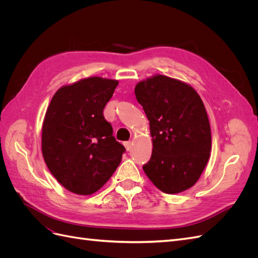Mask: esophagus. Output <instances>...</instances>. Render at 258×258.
Instances as JSON below:
<instances>
[{
	"label": "esophagus",
	"instance_id": "1",
	"mask_svg": "<svg viewBox=\"0 0 258 258\" xmlns=\"http://www.w3.org/2000/svg\"><path fill=\"white\" fill-rule=\"evenodd\" d=\"M123 145H124V147H126V150H127V151H130V150H131V142H130V141H128V142H124V143H123Z\"/></svg>",
	"mask_w": 258,
	"mask_h": 258
}]
</instances>
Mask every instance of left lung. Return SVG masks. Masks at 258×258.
Here are the masks:
<instances>
[{
  "mask_svg": "<svg viewBox=\"0 0 258 258\" xmlns=\"http://www.w3.org/2000/svg\"><path fill=\"white\" fill-rule=\"evenodd\" d=\"M138 102L150 120L152 157L143 166L158 189L177 194L190 188L205 170L211 152L206 107L191 86L165 75L138 83Z\"/></svg>",
  "mask_w": 258,
  "mask_h": 258,
  "instance_id": "obj_1",
  "label": "left lung"
}]
</instances>
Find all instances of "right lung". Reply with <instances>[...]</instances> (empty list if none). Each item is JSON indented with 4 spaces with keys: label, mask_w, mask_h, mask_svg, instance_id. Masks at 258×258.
Masks as SVG:
<instances>
[{
    "label": "right lung",
    "mask_w": 258,
    "mask_h": 258,
    "mask_svg": "<svg viewBox=\"0 0 258 258\" xmlns=\"http://www.w3.org/2000/svg\"><path fill=\"white\" fill-rule=\"evenodd\" d=\"M118 82L88 77L54 93L42 128V153L51 174L77 195L99 190L121 161L126 148L103 116Z\"/></svg>",
    "instance_id": "1"
}]
</instances>
